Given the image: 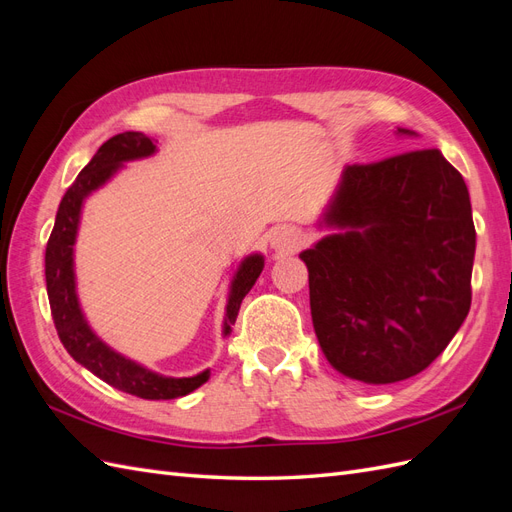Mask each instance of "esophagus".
<instances>
[{
    "label": "esophagus",
    "instance_id": "1",
    "mask_svg": "<svg viewBox=\"0 0 512 512\" xmlns=\"http://www.w3.org/2000/svg\"><path fill=\"white\" fill-rule=\"evenodd\" d=\"M269 243L275 252H297L303 245V235L292 226H275L269 232Z\"/></svg>",
    "mask_w": 512,
    "mask_h": 512
}]
</instances>
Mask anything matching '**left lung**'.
Here are the masks:
<instances>
[{
    "label": "left lung",
    "instance_id": "8db88e82",
    "mask_svg": "<svg viewBox=\"0 0 512 512\" xmlns=\"http://www.w3.org/2000/svg\"><path fill=\"white\" fill-rule=\"evenodd\" d=\"M316 226L331 232L299 258L327 361L365 384L421 374L472 303L476 230L459 170L438 149L346 166Z\"/></svg>",
    "mask_w": 512,
    "mask_h": 512
}]
</instances>
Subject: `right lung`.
<instances>
[{
    "instance_id": "right-lung-1",
    "label": "right lung",
    "mask_w": 512,
    "mask_h": 512,
    "mask_svg": "<svg viewBox=\"0 0 512 512\" xmlns=\"http://www.w3.org/2000/svg\"><path fill=\"white\" fill-rule=\"evenodd\" d=\"M156 151L158 147L143 132L117 134L108 138L98 149L96 156L91 158V162L81 170L79 177H76L64 198H61L55 226L49 243H46L44 275L57 335L76 363H81L91 374L123 393L141 399H177L203 386L209 380L211 371L205 369L190 378H173L158 374V371L113 350L89 327L79 301V292H76L74 273V243L76 237H79L85 200L100 190L104 183L111 181L123 168V164L149 158ZM262 269H265V256L256 252L245 256L235 273H232L222 327L224 337L230 335L241 301L256 284Z\"/></svg>"
}]
</instances>
